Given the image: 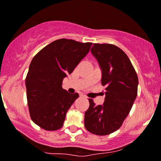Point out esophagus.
Masks as SVG:
<instances>
[{"label":"esophagus","mask_w":161,"mask_h":161,"mask_svg":"<svg viewBox=\"0 0 161 161\" xmlns=\"http://www.w3.org/2000/svg\"><path fill=\"white\" fill-rule=\"evenodd\" d=\"M81 96H82V97H84V98H86V96H85V95H83V94H82V95H81Z\"/></svg>","instance_id":"esophagus-1"}]
</instances>
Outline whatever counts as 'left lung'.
Here are the masks:
<instances>
[{
	"mask_svg": "<svg viewBox=\"0 0 161 161\" xmlns=\"http://www.w3.org/2000/svg\"><path fill=\"white\" fill-rule=\"evenodd\" d=\"M91 52L102 69L106 97L103 106H96L89 99L84 123L89 132L105 136L119 130L130 113L137 96L138 77L130 58L119 47L95 43Z\"/></svg>",
	"mask_w": 161,
	"mask_h": 161,
	"instance_id": "left-lung-1",
	"label": "left lung"
}]
</instances>
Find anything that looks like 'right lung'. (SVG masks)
<instances>
[{
	"label": "right lung",
	"instance_id": "add662e5",
	"mask_svg": "<svg viewBox=\"0 0 161 161\" xmlns=\"http://www.w3.org/2000/svg\"><path fill=\"white\" fill-rule=\"evenodd\" d=\"M92 43L61 38L35 55L25 79L32 121L48 131L59 130L67 111L79 97L62 89V81L89 53Z\"/></svg>",
	"mask_w": 161,
	"mask_h": 161
}]
</instances>
